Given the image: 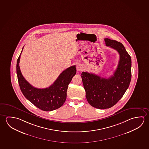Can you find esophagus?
Wrapping results in <instances>:
<instances>
[{"instance_id": "esophagus-1", "label": "esophagus", "mask_w": 149, "mask_h": 149, "mask_svg": "<svg viewBox=\"0 0 149 149\" xmlns=\"http://www.w3.org/2000/svg\"><path fill=\"white\" fill-rule=\"evenodd\" d=\"M76 68H77V71H82L83 69V65L81 64H78L76 66Z\"/></svg>"}]
</instances>
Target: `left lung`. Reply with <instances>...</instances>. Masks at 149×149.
Returning a JSON list of instances; mask_svg holds the SVG:
<instances>
[{
    "label": "left lung",
    "instance_id": "obj_1",
    "mask_svg": "<svg viewBox=\"0 0 149 149\" xmlns=\"http://www.w3.org/2000/svg\"><path fill=\"white\" fill-rule=\"evenodd\" d=\"M104 40L107 46L116 50L120 54L113 75L105 78L87 72L81 74L88 103L99 109H109L116 104L128 88L132 77V59L123 45L109 38Z\"/></svg>",
    "mask_w": 149,
    "mask_h": 149
}]
</instances>
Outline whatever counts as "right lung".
Instances as JSON below:
<instances>
[{
  "mask_svg": "<svg viewBox=\"0 0 149 149\" xmlns=\"http://www.w3.org/2000/svg\"><path fill=\"white\" fill-rule=\"evenodd\" d=\"M21 53L17 60V74L20 89L25 97L35 106L45 111H51L62 107L66 100L68 84L76 73L75 65L63 71L49 87L35 88L24 78L20 71L19 63Z\"/></svg>",
  "mask_w": 149,
  "mask_h": 149,
  "instance_id": "add662e5",
  "label": "right lung"
}]
</instances>
